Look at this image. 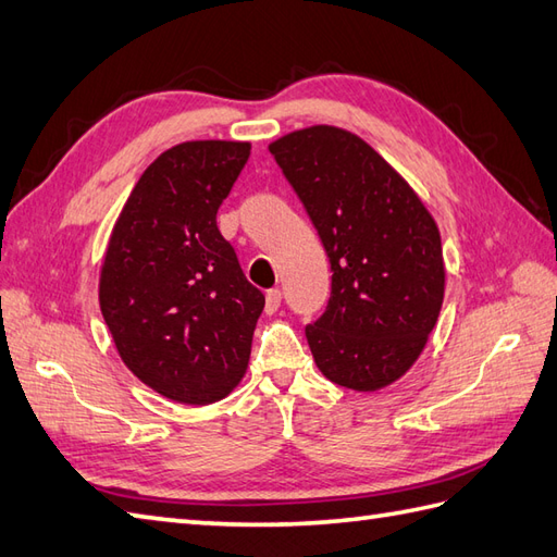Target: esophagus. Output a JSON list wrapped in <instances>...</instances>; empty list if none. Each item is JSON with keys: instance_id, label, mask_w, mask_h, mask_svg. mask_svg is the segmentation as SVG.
Here are the masks:
<instances>
[{"instance_id": "1", "label": "esophagus", "mask_w": 557, "mask_h": 557, "mask_svg": "<svg viewBox=\"0 0 557 557\" xmlns=\"http://www.w3.org/2000/svg\"><path fill=\"white\" fill-rule=\"evenodd\" d=\"M281 307V290H267V302H264V311L267 314H274V311Z\"/></svg>"}]
</instances>
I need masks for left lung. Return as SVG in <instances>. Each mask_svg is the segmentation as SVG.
Returning <instances> with one entry per match:
<instances>
[{
  "label": "left lung",
  "instance_id": "obj_1",
  "mask_svg": "<svg viewBox=\"0 0 557 557\" xmlns=\"http://www.w3.org/2000/svg\"><path fill=\"white\" fill-rule=\"evenodd\" d=\"M333 269L323 317L307 325L319 371L377 392L411 369L435 329L446 269L435 216L355 132L311 125L269 144Z\"/></svg>",
  "mask_w": 557,
  "mask_h": 557
}]
</instances>
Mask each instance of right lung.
Wrapping results in <instances>:
<instances>
[{
	"mask_svg": "<svg viewBox=\"0 0 557 557\" xmlns=\"http://www.w3.org/2000/svg\"><path fill=\"white\" fill-rule=\"evenodd\" d=\"M248 156L250 141L168 148L134 184L108 238L103 321L127 369L172 401H220L248 371L264 295L216 228Z\"/></svg>",
	"mask_w": 557,
	"mask_h": 557,
	"instance_id": "1",
	"label": "right lung"
}]
</instances>
